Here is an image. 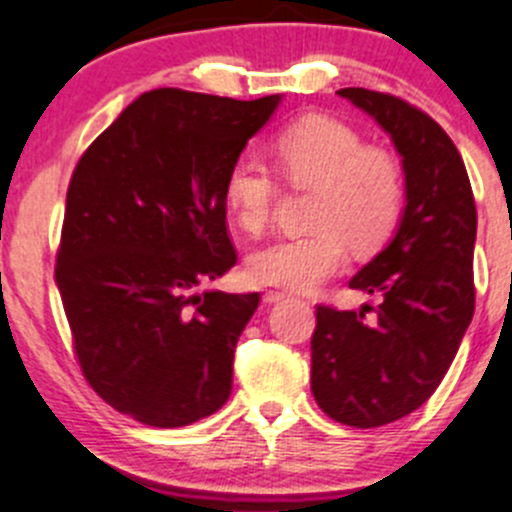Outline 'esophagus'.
Instances as JSON below:
<instances>
[{
	"mask_svg": "<svg viewBox=\"0 0 512 512\" xmlns=\"http://www.w3.org/2000/svg\"><path fill=\"white\" fill-rule=\"evenodd\" d=\"M285 297H287V292H280V289H267V292H265V302L267 304L282 302Z\"/></svg>",
	"mask_w": 512,
	"mask_h": 512,
	"instance_id": "esophagus-1",
	"label": "esophagus"
}]
</instances>
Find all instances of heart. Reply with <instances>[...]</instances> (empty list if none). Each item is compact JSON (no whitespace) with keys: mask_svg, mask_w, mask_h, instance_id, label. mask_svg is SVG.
<instances>
[{"mask_svg":"<svg viewBox=\"0 0 512 512\" xmlns=\"http://www.w3.org/2000/svg\"><path fill=\"white\" fill-rule=\"evenodd\" d=\"M272 153L292 188L312 190V230L252 252V282L309 292L342 270L347 245L369 255L394 235L404 213V170L389 151L364 146L352 126L324 116L299 118L277 136ZM225 200L237 225L257 235L275 210V178L257 160H235L225 175Z\"/></svg>","mask_w":512,"mask_h":512,"instance_id":"obj_1","label":"heart"}]
</instances>
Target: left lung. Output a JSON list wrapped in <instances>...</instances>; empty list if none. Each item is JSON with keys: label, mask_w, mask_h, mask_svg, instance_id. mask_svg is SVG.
Instances as JSON below:
<instances>
[{"label": "left lung", "mask_w": 512, "mask_h": 512, "mask_svg": "<svg viewBox=\"0 0 512 512\" xmlns=\"http://www.w3.org/2000/svg\"><path fill=\"white\" fill-rule=\"evenodd\" d=\"M391 136L406 175L394 240L349 287L381 294L374 317L317 307L312 394L339 423L374 428L409 416L446 376L476 309V200L448 133L411 103L339 89Z\"/></svg>", "instance_id": "8db88e82"}]
</instances>
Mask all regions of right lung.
Listing matches in <instances>:
<instances>
[{"label": "right lung", "mask_w": 512, "mask_h": 512, "mask_svg": "<svg viewBox=\"0 0 512 512\" xmlns=\"http://www.w3.org/2000/svg\"><path fill=\"white\" fill-rule=\"evenodd\" d=\"M280 94L156 89L86 148L66 193L56 287L91 389L146 426L215 414L260 294L198 292L237 262L225 175Z\"/></svg>", "instance_id": "obj_1"}]
</instances>
